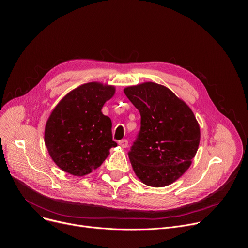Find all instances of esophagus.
I'll use <instances>...</instances> for the list:
<instances>
[{"mask_svg":"<svg viewBox=\"0 0 248 248\" xmlns=\"http://www.w3.org/2000/svg\"><path fill=\"white\" fill-rule=\"evenodd\" d=\"M127 144H128V141H127L126 139H122V140L119 141V145H120L121 147H123V148L127 147Z\"/></svg>","mask_w":248,"mask_h":248,"instance_id":"esophagus-1","label":"esophagus"}]
</instances>
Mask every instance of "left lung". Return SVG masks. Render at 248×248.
I'll list each match as a JSON object with an SVG mask.
<instances>
[{
  "instance_id": "left-lung-1",
  "label": "left lung",
  "mask_w": 248,
  "mask_h": 248,
  "mask_svg": "<svg viewBox=\"0 0 248 248\" xmlns=\"http://www.w3.org/2000/svg\"><path fill=\"white\" fill-rule=\"evenodd\" d=\"M124 94L141 116L128 157L137 178L153 187L167 186L187 170L200 142L199 124L187 104L168 87L144 82Z\"/></svg>"
}]
</instances>
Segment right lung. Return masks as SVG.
<instances>
[{"label": "right lung", "mask_w": 248, "mask_h": 248, "mask_svg": "<svg viewBox=\"0 0 248 248\" xmlns=\"http://www.w3.org/2000/svg\"><path fill=\"white\" fill-rule=\"evenodd\" d=\"M116 92L113 85L84 83L68 92L52 111L45 125L49 155L63 171L83 176L99 168L116 147L112 121L104 104Z\"/></svg>", "instance_id": "add662e5"}]
</instances>
